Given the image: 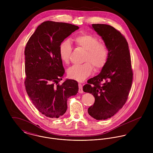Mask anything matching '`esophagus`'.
<instances>
[{"label": "esophagus", "instance_id": "1", "mask_svg": "<svg viewBox=\"0 0 153 153\" xmlns=\"http://www.w3.org/2000/svg\"><path fill=\"white\" fill-rule=\"evenodd\" d=\"M78 87H79V93H81V94H82V93H83V89H82V84H78Z\"/></svg>", "mask_w": 153, "mask_h": 153}]
</instances>
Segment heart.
Here are the masks:
<instances>
[{
  "label": "heart",
  "mask_w": 153,
  "mask_h": 153,
  "mask_svg": "<svg viewBox=\"0 0 153 153\" xmlns=\"http://www.w3.org/2000/svg\"><path fill=\"white\" fill-rule=\"evenodd\" d=\"M74 41L75 46L84 51V64L75 65L68 70L69 78L82 82L88 77L92 72L93 68L96 71L101 69L107 62L109 50L105 44L99 42L97 37L90 33H83L76 36ZM72 48L68 41H64L59 47V54L61 60L68 64Z\"/></svg>",
  "instance_id": "b5f03b06"
}]
</instances>
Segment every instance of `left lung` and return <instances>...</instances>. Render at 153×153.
<instances>
[{"mask_svg": "<svg viewBox=\"0 0 153 153\" xmlns=\"http://www.w3.org/2000/svg\"><path fill=\"white\" fill-rule=\"evenodd\" d=\"M92 28L101 36L108 48L107 63L100 73L89 79L83 91L92 94L95 102L88 112L97 120L114 115L126 102L132 81L130 53L124 36L106 24H92Z\"/></svg>", "mask_w": 153, "mask_h": 153, "instance_id": "obj_1", "label": "left lung"}]
</instances>
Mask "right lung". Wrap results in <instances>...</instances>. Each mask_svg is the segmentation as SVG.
Instances as JSON below:
<instances>
[{
	"instance_id": "right-lung-1",
	"label": "right lung",
	"mask_w": 153,
	"mask_h": 153,
	"mask_svg": "<svg viewBox=\"0 0 153 153\" xmlns=\"http://www.w3.org/2000/svg\"><path fill=\"white\" fill-rule=\"evenodd\" d=\"M79 27L64 22L46 21L38 26L25 49V85L33 105L44 115L58 118L67 109V100L78 91V82L66 79L59 54L64 40Z\"/></svg>"
}]
</instances>
